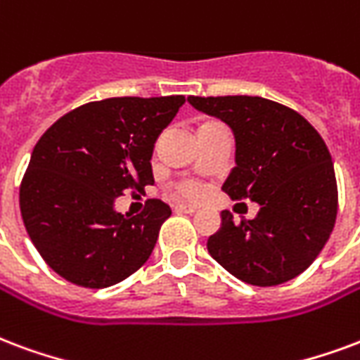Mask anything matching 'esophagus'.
<instances>
[{
    "label": "esophagus",
    "mask_w": 360,
    "mask_h": 360,
    "mask_svg": "<svg viewBox=\"0 0 360 360\" xmlns=\"http://www.w3.org/2000/svg\"><path fill=\"white\" fill-rule=\"evenodd\" d=\"M175 212H181V214H196L198 207L191 206V204H177V206H175Z\"/></svg>",
    "instance_id": "1"
}]
</instances>
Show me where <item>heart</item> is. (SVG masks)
I'll return each instance as SVG.
<instances>
[{
    "mask_svg": "<svg viewBox=\"0 0 360 360\" xmlns=\"http://www.w3.org/2000/svg\"><path fill=\"white\" fill-rule=\"evenodd\" d=\"M175 194L181 196V198H200L202 194H204V187H202L200 183H194V181H185V183H181L175 187Z\"/></svg>",
    "mask_w": 360,
    "mask_h": 360,
    "instance_id": "heart-1",
    "label": "heart"
}]
</instances>
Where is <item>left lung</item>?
<instances>
[{"label": "left lung", "mask_w": 360, "mask_h": 360, "mask_svg": "<svg viewBox=\"0 0 360 360\" xmlns=\"http://www.w3.org/2000/svg\"><path fill=\"white\" fill-rule=\"evenodd\" d=\"M234 135V164L223 183L233 200L257 202L254 219L221 212L207 252L238 281L276 286L302 275L321 254L338 214L328 148L302 114L263 97H188Z\"/></svg>", "instance_id": "8db88e82"}]
</instances>
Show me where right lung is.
Returning <instances> with one entry per match:
<instances>
[{"label": "right lung", "mask_w": 360, "mask_h": 360, "mask_svg": "<svg viewBox=\"0 0 360 360\" xmlns=\"http://www.w3.org/2000/svg\"><path fill=\"white\" fill-rule=\"evenodd\" d=\"M183 95L114 97L58 118L34 146L20 185V214L49 267L72 284L106 288L153 254L172 210L148 200L139 215L114 202L153 185L154 143L179 112Z\"/></svg>", "instance_id": "obj_1"}]
</instances>
